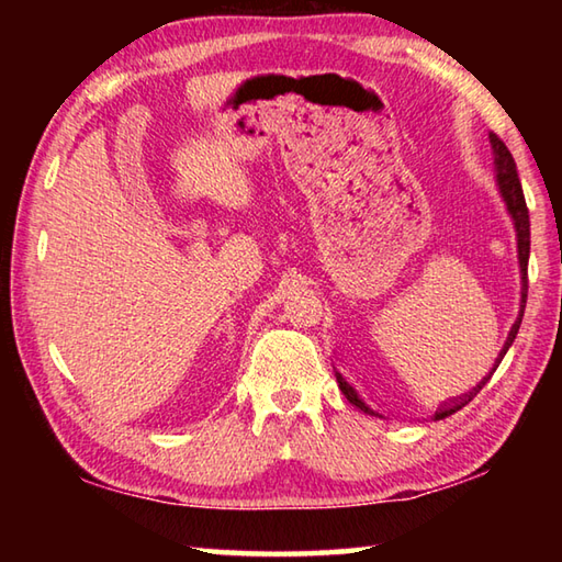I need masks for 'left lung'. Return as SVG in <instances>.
Here are the masks:
<instances>
[{
  "instance_id": "left-lung-1",
  "label": "left lung",
  "mask_w": 562,
  "mask_h": 562,
  "mask_svg": "<svg viewBox=\"0 0 562 562\" xmlns=\"http://www.w3.org/2000/svg\"><path fill=\"white\" fill-rule=\"evenodd\" d=\"M488 140H491V148H493V166H496V186H498V193H501V198H503V203H506V211H508V215H510L513 227H516L518 265H520V312H518L516 322H513V327H510V331H508V339H506V345H503V349H501L496 364H493V369H491V374H493V372H496V367L501 364V359L506 357V351H508V347L513 345V339H516L518 329H520V322H522V310H526V297H528V294H526V290H528V278H526V274H528V258H530V217H528L526 198H522V188H520V180H518L516 160H513L510 150H508L506 144H503V140L496 136V133H491ZM335 374H337V382H339L341 394L347 396L349 404H355V406L361 408V412H364V414L382 416L379 412H374V408L369 406V404L364 402V398L359 396L357 389L351 386L345 376H341L339 372H335ZM491 374L483 376V382L475 384L469 394L456 396V398H449V402H443L439 408H436L434 422H439V418L451 416V414L459 412V408H463L465 404H469L471 398L481 392L483 384L488 382Z\"/></svg>"
}]
</instances>
